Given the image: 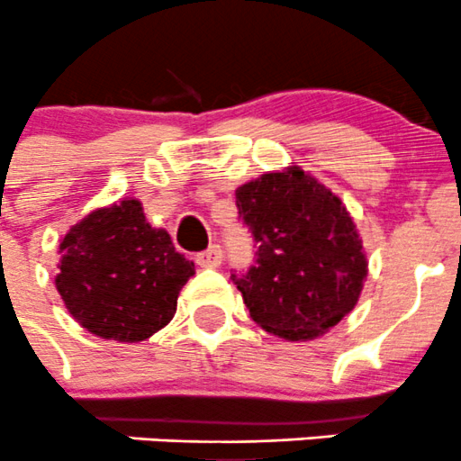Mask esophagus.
Segmentation results:
<instances>
[{
	"instance_id": "1",
	"label": "esophagus",
	"mask_w": 461,
	"mask_h": 461,
	"mask_svg": "<svg viewBox=\"0 0 461 461\" xmlns=\"http://www.w3.org/2000/svg\"><path fill=\"white\" fill-rule=\"evenodd\" d=\"M195 263H198L200 267H218L222 263V248L221 245H212V248L204 249V252L195 254Z\"/></svg>"
}]
</instances>
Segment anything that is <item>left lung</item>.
Masks as SVG:
<instances>
[{"label": "left lung", "instance_id": "1", "mask_svg": "<svg viewBox=\"0 0 461 461\" xmlns=\"http://www.w3.org/2000/svg\"><path fill=\"white\" fill-rule=\"evenodd\" d=\"M236 207L257 261L231 281L261 329L312 339L354 311L367 258L338 195L293 167L239 186Z\"/></svg>", "mask_w": 461, "mask_h": 461}]
</instances>
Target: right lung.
Wrapping results in <instances>:
<instances>
[{
    "mask_svg": "<svg viewBox=\"0 0 461 461\" xmlns=\"http://www.w3.org/2000/svg\"><path fill=\"white\" fill-rule=\"evenodd\" d=\"M56 288L83 329L105 339L141 342L176 315L194 261L171 236L146 222L137 200L85 216L60 243Z\"/></svg>",
    "mask_w": 461,
    "mask_h": 461,
    "instance_id": "obj_1",
    "label": "right lung"
}]
</instances>
